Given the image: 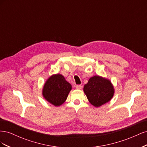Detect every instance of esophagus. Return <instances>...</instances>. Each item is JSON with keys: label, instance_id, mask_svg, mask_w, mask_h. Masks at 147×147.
I'll use <instances>...</instances> for the list:
<instances>
[{"label": "esophagus", "instance_id": "esophagus-1", "mask_svg": "<svg viewBox=\"0 0 147 147\" xmlns=\"http://www.w3.org/2000/svg\"><path fill=\"white\" fill-rule=\"evenodd\" d=\"M75 88H76V89H77V90H81L82 88V86L80 85V84H77V85L75 86Z\"/></svg>", "mask_w": 147, "mask_h": 147}]
</instances>
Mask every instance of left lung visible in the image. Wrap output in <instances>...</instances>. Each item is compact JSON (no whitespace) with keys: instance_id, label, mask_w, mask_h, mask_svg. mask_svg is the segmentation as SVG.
Segmentation results:
<instances>
[{"instance_id":"1","label":"left lung","mask_w":147,"mask_h":147,"mask_svg":"<svg viewBox=\"0 0 147 147\" xmlns=\"http://www.w3.org/2000/svg\"><path fill=\"white\" fill-rule=\"evenodd\" d=\"M84 94L90 103L98 107L107 103L113 96L114 88L109 80L95 75L89 79L83 88Z\"/></svg>"}]
</instances>
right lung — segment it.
Masks as SVG:
<instances>
[{
  "label": "right lung",
  "instance_id": "right-lung-1",
  "mask_svg": "<svg viewBox=\"0 0 147 147\" xmlns=\"http://www.w3.org/2000/svg\"><path fill=\"white\" fill-rule=\"evenodd\" d=\"M72 90L71 84L61 74L53 75L43 86L42 94L48 102L55 106H60L67 98Z\"/></svg>",
  "mask_w": 147,
  "mask_h": 147
}]
</instances>
